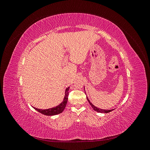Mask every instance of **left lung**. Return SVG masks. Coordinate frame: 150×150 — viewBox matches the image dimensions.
I'll list each match as a JSON object with an SVG mask.
<instances>
[{
    "label": "left lung",
    "mask_w": 150,
    "mask_h": 150,
    "mask_svg": "<svg viewBox=\"0 0 150 150\" xmlns=\"http://www.w3.org/2000/svg\"><path fill=\"white\" fill-rule=\"evenodd\" d=\"M84 91H85V88H84ZM85 93H86V92H85ZM87 97V96H86ZM87 99H88V102L89 103V104H91V107L93 108V110H94V111H97L98 112H101V113H108V112H111V111H113L115 110V109H112V110H103V109H101V108H97L96 106H95L94 104H93V103H91V101H89V99H88V98L87 97Z\"/></svg>",
    "instance_id": "obj_1"
}]
</instances>
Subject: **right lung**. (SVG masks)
<instances>
[{
	"mask_svg": "<svg viewBox=\"0 0 150 150\" xmlns=\"http://www.w3.org/2000/svg\"><path fill=\"white\" fill-rule=\"evenodd\" d=\"M69 87H68L65 90V95L64 99H63V101L59 104V105L53 107L52 108H49V109H46V110H42V109H38L36 108L35 107H33L34 109L36 111H38V112L42 113V115H46V116H54V115H56L58 114H60L66 108V104L67 103L68 100V94H69Z\"/></svg>",
	"mask_w": 150,
	"mask_h": 150,
	"instance_id": "add662e5",
	"label": "right lung"
}]
</instances>
